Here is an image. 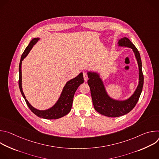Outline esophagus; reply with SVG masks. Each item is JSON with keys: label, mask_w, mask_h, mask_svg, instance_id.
I'll return each instance as SVG.
<instances>
[{"label": "esophagus", "mask_w": 159, "mask_h": 159, "mask_svg": "<svg viewBox=\"0 0 159 159\" xmlns=\"http://www.w3.org/2000/svg\"><path fill=\"white\" fill-rule=\"evenodd\" d=\"M83 76H84V79L85 81H87L88 80V75L86 72L83 73Z\"/></svg>", "instance_id": "esophagus-1"}]
</instances>
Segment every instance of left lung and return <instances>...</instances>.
Masks as SVG:
<instances>
[{
  "label": "left lung",
  "mask_w": 159,
  "mask_h": 159,
  "mask_svg": "<svg viewBox=\"0 0 159 159\" xmlns=\"http://www.w3.org/2000/svg\"><path fill=\"white\" fill-rule=\"evenodd\" d=\"M120 47L131 48L137 58L139 69V84L134 94L128 99L125 101H116L111 98L107 94L102 79L99 75L96 72H88V85L90 87V94L93 99L94 109L100 114L108 117H119L130 112L137 104L143 86V75L142 72V65L140 55L137 48L125 37L118 41Z\"/></svg>",
  "instance_id": "1"
}]
</instances>
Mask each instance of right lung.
Listing matches in <instances>:
<instances>
[{"instance_id":"right-lung-1","label":"right lung","mask_w":159,"mask_h":159,"mask_svg":"<svg viewBox=\"0 0 159 159\" xmlns=\"http://www.w3.org/2000/svg\"><path fill=\"white\" fill-rule=\"evenodd\" d=\"M39 39L38 38H33L26 47L23 53L22 54L19 66V86L20 90L22 96H23L28 106L30 109V110L36 115L39 118H42L44 119L47 120H56L60 118L69 113L71 109L73 102V98L75 94L76 90L79 87V86L84 82V77L83 74L81 72L79 74L78 76L71 79L70 80L68 81L65 84V87L61 92V94L56 102V104L51 108L47 110H38L36 108L33 107L26 99V97L22 91V72H21V64L22 61L28 55L31 48L36 43V42Z\"/></svg>"}]
</instances>
